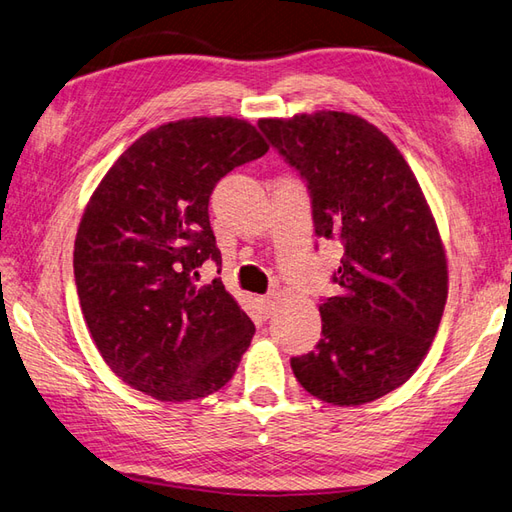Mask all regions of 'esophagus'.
<instances>
[{
    "instance_id": "obj_1",
    "label": "esophagus",
    "mask_w": 512,
    "mask_h": 512,
    "mask_svg": "<svg viewBox=\"0 0 512 512\" xmlns=\"http://www.w3.org/2000/svg\"><path fill=\"white\" fill-rule=\"evenodd\" d=\"M277 292H272V294H268V296H261L259 299V310H261V314H264L266 318L277 310Z\"/></svg>"
}]
</instances>
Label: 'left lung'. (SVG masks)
<instances>
[{
  "label": "left lung",
  "instance_id": "obj_1",
  "mask_svg": "<svg viewBox=\"0 0 512 512\" xmlns=\"http://www.w3.org/2000/svg\"><path fill=\"white\" fill-rule=\"evenodd\" d=\"M305 178L314 231L344 248L338 296L320 303L316 351L292 358L299 384L331 406H362L406 384L447 301L432 209L397 146L358 115L299 113L257 124Z\"/></svg>",
  "mask_w": 512,
  "mask_h": 512
}]
</instances>
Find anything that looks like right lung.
<instances>
[{
  "instance_id": "right-lung-1",
  "label": "right lung",
  "mask_w": 512,
  "mask_h": 512,
  "mask_svg": "<svg viewBox=\"0 0 512 512\" xmlns=\"http://www.w3.org/2000/svg\"><path fill=\"white\" fill-rule=\"evenodd\" d=\"M259 130L237 117H189L148 130L95 187L74 244L89 334L111 371L159 401L220 390L253 340V320L220 279L209 196L224 174L264 157Z\"/></svg>"
}]
</instances>
